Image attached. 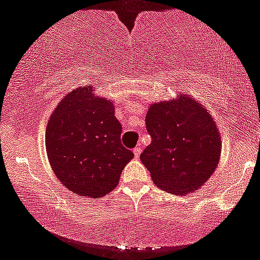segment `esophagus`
<instances>
[{
  "instance_id": "34e87169",
  "label": "esophagus",
  "mask_w": 260,
  "mask_h": 260,
  "mask_svg": "<svg viewBox=\"0 0 260 260\" xmlns=\"http://www.w3.org/2000/svg\"><path fill=\"white\" fill-rule=\"evenodd\" d=\"M133 153H135L136 156H139V154H141V148L136 147L135 149H133Z\"/></svg>"
}]
</instances>
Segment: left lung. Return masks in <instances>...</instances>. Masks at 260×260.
<instances>
[{"mask_svg":"<svg viewBox=\"0 0 260 260\" xmlns=\"http://www.w3.org/2000/svg\"><path fill=\"white\" fill-rule=\"evenodd\" d=\"M147 131L152 143L141 154L154 184L174 195L204 186L221 158L218 127L207 108L187 93L148 107Z\"/></svg>","mask_w":260,"mask_h":260,"instance_id":"8db88e82","label":"left lung"}]
</instances>
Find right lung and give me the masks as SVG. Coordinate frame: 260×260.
Instances as JSON below:
<instances>
[{
	"mask_svg": "<svg viewBox=\"0 0 260 260\" xmlns=\"http://www.w3.org/2000/svg\"><path fill=\"white\" fill-rule=\"evenodd\" d=\"M121 133L111 100L96 96L90 85L75 88L54 108L45 129L51 170L75 195H107L135 156L122 145Z\"/></svg>",
	"mask_w": 260,
	"mask_h": 260,
	"instance_id": "add662e5",
	"label": "right lung"
}]
</instances>
